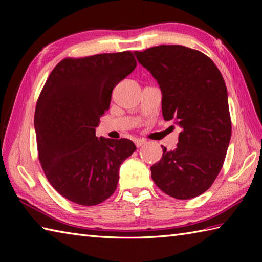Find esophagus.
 Here are the masks:
<instances>
[{"instance_id":"1","label":"esophagus","mask_w":262,"mask_h":262,"mask_svg":"<svg viewBox=\"0 0 262 262\" xmlns=\"http://www.w3.org/2000/svg\"><path fill=\"white\" fill-rule=\"evenodd\" d=\"M134 143H135V145H136L137 147H141V146H143L144 144H145L146 142L144 141V140H140V138H136V140L134 141Z\"/></svg>"}]
</instances>
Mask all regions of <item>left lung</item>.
<instances>
[{
  "mask_svg": "<svg viewBox=\"0 0 262 262\" xmlns=\"http://www.w3.org/2000/svg\"><path fill=\"white\" fill-rule=\"evenodd\" d=\"M162 91L164 120L182 128L173 151L151 166L152 179L176 199H190L208 190L224 164L232 122L227 90L208 56L180 45H161L136 52Z\"/></svg>",
  "mask_w": 262,
  "mask_h": 262,
  "instance_id": "obj_1",
  "label": "left lung"
}]
</instances>
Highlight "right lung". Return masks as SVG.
<instances>
[{"label":"right lung","instance_id":"obj_1","mask_svg":"<svg viewBox=\"0 0 262 262\" xmlns=\"http://www.w3.org/2000/svg\"><path fill=\"white\" fill-rule=\"evenodd\" d=\"M129 51L66 57L55 66L35 111L38 159L47 180L75 204L94 206L113 194L119 166L135 144L97 137L114 88L136 68Z\"/></svg>","mask_w":262,"mask_h":262}]
</instances>
